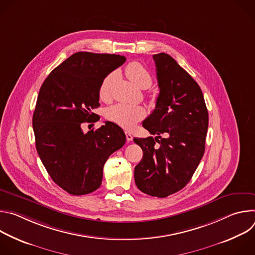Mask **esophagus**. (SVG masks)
<instances>
[{"mask_svg":"<svg viewBox=\"0 0 255 255\" xmlns=\"http://www.w3.org/2000/svg\"><path fill=\"white\" fill-rule=\"evenodd\" d=\"M125 134H126V139H127V141H132V139H133L132 134H131L130 132H125Z\"/></svg>","mask_w":255,"mask_h":255,"instance_id":"obj_1","label":"esophagus"}]
</instances>
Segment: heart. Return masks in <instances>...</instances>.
I'll use <instances>...</instances> for the list:
<instances>
[{
	"label": "heart",
	"instance_id": "obj_1",
	"mask_svg": "<svg viewBox=\"0 0 255 255\" xmlns=\"http://www.w3.org/2000/svg\"><path fill=\"white\" fill-rule=\"evenodd\" d=\"M127 78L137 87L147 89L152 84V79L149 71L140 62L132 61L125 67ZM114 79V74L108 75L101 83L99 95L102 100H107L110 97V88ZM146 115L145 109L138 105H129L119 103L109 107L106 110V118L118 126L131 130L138 122L144 119Z\"/></svg>",
	"mask_w": 255,
	"mask_h": 255
}]
</instances>
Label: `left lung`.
<instances>
[{
    "label": "left lung",
    "mask_w": 255,
    "mask_h": 255,
    "mask_svg": "<svg viewBox=\"0 0 255 255\" xmlns=\"http://www.w3.org/2000/svg\"><path fill=\"white\" fill-rule=\"evenodd\" d=\"M153 60L159 95L142 126L156 136L134 138L143 151L134 178L141 192L165 198L185 188L197 169L209 116L202 90L188 72L166 53L154 54Z\"/></svg>",
    "instance_id": "left-lung-1"
}]
</instances>
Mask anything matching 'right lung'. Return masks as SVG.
I'll return each mask as SVG.
<instances>
[{"instance_id":"right-lung-1","label":"right lung","mask_w":255,"mask_h":255,"mask_svg":"<svg viewBox=\"0 0 255 255\" xmlns=\"http://www.w3.org/2000/svg\"><path fill=\"white\" fill-rule=\"evenodd\" d=\"M122 55L77 52L56 66L42 84L33 113L38 155L54 183L70 195L100 188L104 164L126 142L123 130L105 122L84 133V122H96L102 81L125 62Z\"/></svg>"}]
</instances>
